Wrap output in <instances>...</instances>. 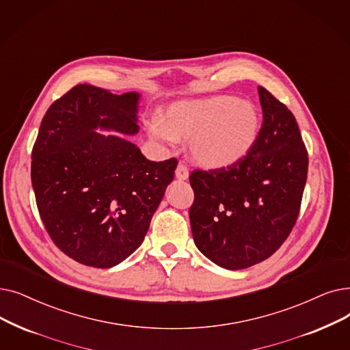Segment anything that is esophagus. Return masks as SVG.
<instances>
[{
	"mask_svg": "<svg viewBox=\"0 0 350 350\" xmlns=\"http://www.w3.org/2000/svg\"><path fill=\"white\" fill-rule=\"evenodd\" d=\"M176 177L178 180H187L189 178V169H187L186 164L178 163L177 169H176Z\"/></svg>",
	"mask_w": 350,
	"mask_h": 350,
	"instance_id": "obj_1",
	"label": "esophagus"
}]
</instances>
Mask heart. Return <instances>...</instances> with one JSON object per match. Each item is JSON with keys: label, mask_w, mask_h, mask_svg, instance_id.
Here are the masks:
<instances>
[{"label": "heart", "mask_w": 350, "mask_h": 350, "mask_svg": "<svg viewBox=\"0 0 350 350\" xmlns=\"http://www.w3.org/2000/svg\"><path fill=\"white\" fill-rule=\"evenodd\" d=\"M260 118L256 107L233 96H210L173 103L164 120L147 121L151 139L174 146L191 139L193 159L207 169H224L239 163L253 147Z\"/></svg>", "instance_id": "1"}]
</instances>
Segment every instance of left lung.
<instances>
[{"label":"left lung","instance_id":"left-lung-1","mask_svg":"<svg viewBox=\"0 0 350 350\" xmlns=\"http://www.w3.org/2000/svg\"><path fill=\"white\" fill-rule=\"evenodd\" d=\"M263 124L249 153L217 170H194L191 233L197 249L223 269L266 260L291 234L308 178V151L296 118L257 87Z\"/></svg>","mask_w":350,"mask_h":350}]
</instances>
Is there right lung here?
Wrapping results in <instances>:
<instances>
[{
  "mask_svg": "<svg viewBox=\"0 0 350 350\" xmlns=\"http://www.w3.org/2000/svg\"><path fill=\"white\" fill-rule=\"evenodd\" d=\"M140 94L72 87L45 113L31 153V183L55 246L85 266L109 269L140 247L177 167L150 161L137 134ZM116 131L121 136L98 133Z\"/></svg>",
  "mask_w": 350,
  "mask_h": 350,
  "instance_id": "add662e5",
  "label": "right lung"
}]
</instances>
